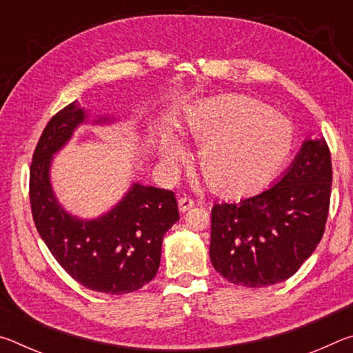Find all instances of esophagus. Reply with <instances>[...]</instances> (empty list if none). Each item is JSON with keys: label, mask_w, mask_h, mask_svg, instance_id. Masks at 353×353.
Here are the masks:
<instances>
[{"label": "esophagus", "mask_w": 353, "mask_h": 353, "mask_svg": "<svg viewBox=\"0 0 353 353\" xmlns=\"http://www.w3.org/2000/svg\"><path fill=\"white\" fill-rule=\"evenodd\" d=\"M179 210H181L182 213H185V212H188L191 207H194V201L191 199V198H187V196H185V198H181L179 199Z\"/></svg>", "instance_id": "1"}]
</instances>
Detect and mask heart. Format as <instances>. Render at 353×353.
I'll use <instances>...</instances> for the list:
<instances>
[{"label": "heart", "mask_w": 353, "mask_h": 353, "mask_svg": "<svg viewBox=\"0 0 353 353\" xmlns=\"http://www.w3.org/2000/svg\"><path fill=\"white\" fill-rule=\"evenodd\" d=\"M183 134L199 143L198 168L213 191L224 196L254 193L276 174L292 149L291 123L260 101L240 94L219 97L191 107ZM168 168L187 151L176 134L163 140Z\"/></svg>", "instance_id": "heart-1"}]
</instances>
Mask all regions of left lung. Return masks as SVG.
I'll use <instances>...</instances> for the list:
<instances>
[{
  "label": "left lung",
  "instance_id": "1",
  "mask_svg": "<svg viewBox=\"0 0 353 353\" xmlns=\"http://www.w3.org/2000/svg\"><path fill=\"white\" fill-rule=\"evenodd\" d=\"M330 190V151L324 137H308L270 187L213 205L208 250L214 270L248 288L290 279L324 235Z\"/></svg>",
  "mask_w": 353,
  "mask_h": 353
}]
</instances>
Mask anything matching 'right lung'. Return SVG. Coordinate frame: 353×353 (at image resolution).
<instances>
[{
    "label": "right lung",
    "mask_w": 353,
    "mask_h": 353,
    "mask_svg": "<svg viewBox=\"0 0 353 353\" xmlns=\"http://www.w3.org/2000/svg\"><path fill=\"white\" fill-rule=\"evenodd\" d=\"M119 118L94 115L77 101L51 118L35 148L29 198L35 227L48 249L76 282L105 292L126 294L151 282L160 266L163 236L179 221L170 190L135 181L115 205L97 218H81L57 199L51 182L54 155L82 124L110 126Z\"/></svg>",
    "instance_id": "right-lung-1"
}]
</instances>
